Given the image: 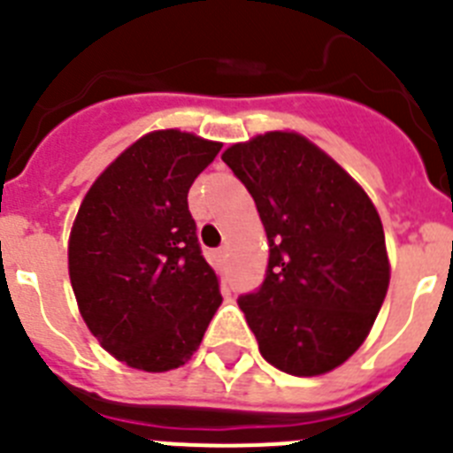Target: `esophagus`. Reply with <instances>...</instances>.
<instances>
[{"mask_svg": "<svg viewBox=\"0 0 453 453\" xmlns=\"http://www.w3.org/2000/svg\"><path fill=\"white\" fill-rule=\"evenodd\" d=\"M215 258H218V263L226 261V247H222V250L215 251Z\"/></svg>", "mask_w": 453, "mask_h": 453, "instance_id": "34e87169", "label": "esophagus"}]
</instances>
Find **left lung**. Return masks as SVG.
<instances>
[{
    "label": "left lung",
    "mask_w": 453,
    "mask_h": 453,
    "mask_svg": "<svg viewBox=\"0 0 453 453\" xmlns=\"http://www.w3.org/2000/svg\"><path fill=\"white\" fill-rule=\"evenodd\" d=\"M254 197L270 261L238 306L270 365L319 376L370 335L390 283L376 206L326 151L297 131H267L222 154Z\"/></svg>",
    "instance_id": "obj_1"
}]
</instances>
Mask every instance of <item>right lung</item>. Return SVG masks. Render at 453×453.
Masks as SVG:
<instances>
[{"instance_id":"right-lung-1","label":"right lung","mask_w":453,"mask_h":453,"mask_svg":"<svg viewBox=\"0 0 453 453\" xmlns=\"http://www.w3.org/2000/svg\"><path fill=\"white\" fill-rule=\"evenodd\" d=\"M222 142L150 131L86 192L67 242L79 313L99 345L142 372L177 370L222 303L203 261L188 190Z\"/></svg>"}]
</instances>
